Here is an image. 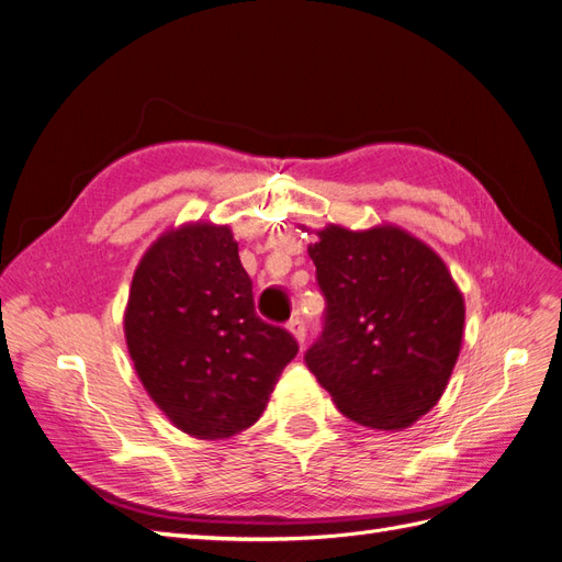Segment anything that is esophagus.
<instances>
[{"instance_id":"1","label":"esophagus","mask_w":562,"mask_h":562,"mask_svg":"<svg viewBox=\"0 0 562 562\" xmlns=\"http://www.w3.org/2000/svg\"><path fill=\"white\" fill-rule=\"evenodd\" d=\"M288 330L295 335L300 345H304V337H307V326H304V321L300 316H293L291 321H288Z\"/></svg>"}]
</instances>
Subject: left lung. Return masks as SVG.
Returning <instances> with one entry per match:
<instances>
[{
  "label": "left lung",
  "mask_w": 562,
  "mask_h": 562,
  "mask_svg": "<svg viewBox=\"0 0 562 562\" xmlns=\"http://www.w3.org/2000/svg\"><path fill=\"white\" fill-rule=\"evenodd\" d=\"M310 246L326 300L304 363L337 411L405 429L443 394L464 333V300L438 255L398 227H326Z\"/></svg>",
  "instance_id": "obj_1"
}]
</instances>
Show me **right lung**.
Here are the masks:
<instances>
[{"instance_id":"add662e5","label":"right lung","mask_w":562,"mask_h":562,"mask_svg":"<svg viewBox=\"0 0 562 562\" xmlns=\"http://www.w3.org/2000/svg\"><path fill=\"white\" fill-rule=\"evenodd\" d=\"M126 342L147 394L178 429L227 438L258 422L297 339L255 312L229 227L161 236L135 269Z\"/></svg>"}]
</instances>
